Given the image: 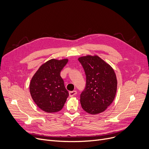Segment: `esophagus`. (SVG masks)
<instances>
[{
    "label": "esophagus",
    "mask_w": 149,
    "mask_h": 149,
    "mask_svg": "<svg viewBox=\"0 0 149 149\" xmlns=\"http://www.w3.org/2000/svg\"><path fill=\"white\" fill-rule=\"evenodd\" d=\"M77 93V92L76 91H70L69 92V95L70 97H73L74 95H76Z\"/></svg>",
    "instance_id": "1"
}]
</instances>
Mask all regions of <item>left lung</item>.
Here are the masks:
<instances>
[{
  "mask_svg": "<svg viewBox=\"0 0 149 149\" xmlns=\"http://www.w3.org/2000/svg\"><path fill=\"white\" fill-rule=\"evenodd\" d=\"M86 76L84 90L80 95L82 109L91 114L104 111L114 100L117 86L114 70L97 56L78 58Z\"/></svg>",
  "mask_w": 149,
  "mask_h": 149,
  "instance_id": "left-lung-1",
  "label": "left lung"
}]
</instances>
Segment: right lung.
Returning a JSON list of instances; mask_svg holds the SVG:
<instances>
[{"instance_id":"obj_1","label":"right lung","mask_w":149,"mask_h":149,"mask_svg":"<svg viewBox=\"0 0 149 149\" xmlns=\"http://www.w3.org/2000/svg\"><path fill=\"white\" fill-rule=\"evenodd\" d=\"M67 62L68 59H51L41 65L31 79V97L38 108L46 112L61 111L69 96L61 76Z\"/></svg>"}]
</instances>
